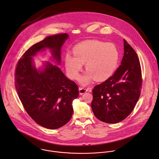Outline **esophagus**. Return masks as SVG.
Wrapping results in <instances>:
<instances>
[{
    "instance_id": "1",
    "label": "esophagus",
    "mask_w": 159,
    "mask_h": 159,
    "mask_svg": "<svg viewBox=\"0 0 159 159\" xmlns=\"http://www.w3.org/2000/svg\"><path fill=\"white\" fill-rule=\"evenodd\" d=\"M87 91L91 92L92 91V88L91 87H88V88H85V87H80L79 88V93L80 95H82L84 93L87 92Z\"/></svg>"
}]
</instances>
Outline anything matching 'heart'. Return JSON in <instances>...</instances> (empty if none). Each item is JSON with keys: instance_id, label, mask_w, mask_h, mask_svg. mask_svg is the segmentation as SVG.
Here are the masks:
<instances>
[{"instance_id": "obj_1", "label": "heart", "mask_w": 159, "mask_h": 159, "mask_svg": "<svg viewBox=\"0 0 159 159\" xmlns=\"http://www.w3.org/2000/svg\"><path fill=\"white\" fill-rule=\"evenodd\" d=\"M65 56L64 64L68 76L72 80L80 77L83 64L87 72L80 79L83 85L89 84L94 79L104 81L111 77L116 71L120 58L117 47L112 43L100 40H89L79 43Z\"/></svg>"}]
</instances>
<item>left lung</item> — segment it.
I'll return each instance as SVG.
<instances>
[{"instance_id": "1", "label": "left lung", "mask_w": 159, "mask_h": 159, "mask_svg": "<svg viewBox=\"0 0 159 159\" xmlns=\"http://www.w3.org/2000/svg\"><path fill=\"white\" fill-rule=\"evenodd\" d=\"M124 43L121 65L111 77L92 90L93 114L108 124L118 123L130 114L142 89V70L137 54L125 39Z\"/></svg>"}]
</instances>
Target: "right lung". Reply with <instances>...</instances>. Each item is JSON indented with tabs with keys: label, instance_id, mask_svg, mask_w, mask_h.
<instances>
[{
	"label": "right lung",
	"instance_id": "add662e5",
	"mask_svg": "<svg viewBox=\"0 0 159 159\" xmlns=\"http://www.w3.org/2000/svg\"><path fill=\"white\" fill-rule=\"evenodd\" d=\"M67 34L50 35L33 45L17 62L15 86L25 111L39 125L57 129L64 126L73 114L72 102L79 96V88L61 69L48 62L37 70L33 64L37 52L48 48L54 59L61 63V49Z\"/></svg>",
	"mask_w": 159,
	"mask_h": 159
}]
</instances>
